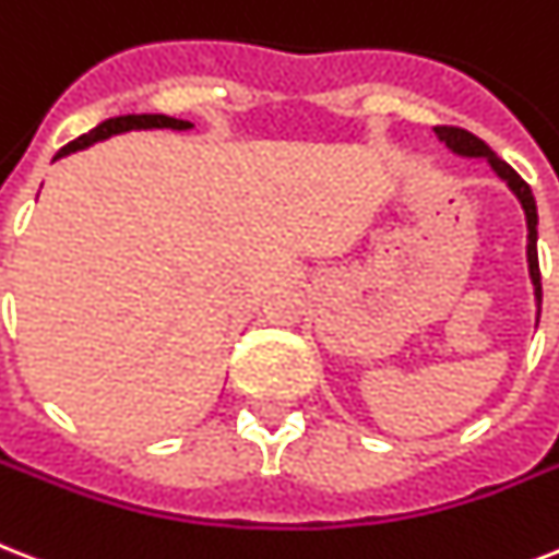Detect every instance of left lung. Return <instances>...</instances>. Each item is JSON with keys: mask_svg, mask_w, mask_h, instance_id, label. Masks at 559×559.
Wrapping results in <instances>:
<instances>
[{"mask_svg": "<svg viewBox=\"0 0 559 559\" xmlns=\"http://www.w3.org/2000/svg\"><path fill=\"white\" fill-rule=\"evenodd\" d=\"M437 138L442 140L444 146L451 148L453 154L460 157H468V160H485L491 166V171L500 177L502 183L511 189L520 206L525 212V226H528V247H525V258H528V275L531 287H534V301H537V321H539V304H543V287H539V261H537V203H534V194H531L528 183L523 177L516 175L506 160H500L491 148L485 146V140H479L476 134L465 129H451V126H437Z\"/></svg>", "mask_w": 559, "mask_h": 559, "instance_id": "1", "label": "left lung"}]
</instances>
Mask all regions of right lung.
<instances>
[{"mask_svg":"<svg viewBox=\"0 0 559 559\" xmlns=\"http://www.w3.org/2000/svg\"><path fill=\"white\" fill-rule=\"evenodd\" d=\"M140 129H171V131H189L194 129L189 120H175V117H166V115H126V117H111V120L99 122L97 129H91L88 134L83 138H76L74 143H68L57 152L53 160L59 157H68V154L74 152H83V148L94 146L99 140H108L115 138V134H126V131H140Z\"/></svg>","mask_w":559,"mask_h":559,"instance_id":"1","label":"right lung"}]
</instances>
